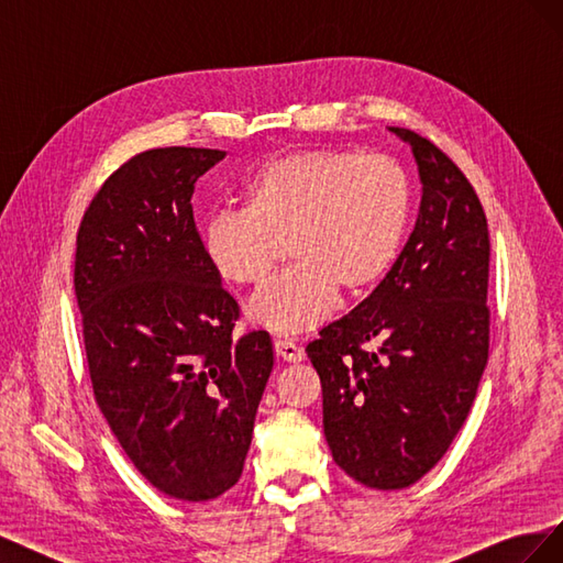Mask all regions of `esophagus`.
Instances as JSON below:
<instances>
[{"mask_svg":"<svg viewBox=\"0 0 563 563\" xmlns=\"http://www.w3.org/2000/svg\"><path fill=\"white\" fill-rule=\"evenodd\" d=\"M275 352L282 362H288V364H298L305 360L302 347H298L296 343H288V340H277Z\"/></svg>","mask_w":563,"mask_h":563,"instance_id":"esophagus-1","label":"esophagus"}]
</instances>
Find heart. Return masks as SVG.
I'll use <instances>...</instances> for the list:
<instances>
[{
  "mask_svg": "<svg viewBox=\"0 0 563 563\" xmlns=\"http://www.w3.org/2000/svg\"><path fill=\"white\" fill-rule=\"evenodd\" d=\"M411 220V185L389 157L302 150L265 162L242 187V211L201 225V251L218 279L267 277L286 242L294 265L249 302V317L277 335H300L327 317L338 288L356 296L395 265Z\"/></svg>",
  "mask_w": 563,
  "mask_h": 563,
  "instance_id": "b5f03b06",
  "label": "heart"
}]
</instances>
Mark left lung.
<instances>
[{
	"label": "left lung",
	"mask_w": 563,
	"mask_h": 563,
	"mask_svg": "<svg viewBox=\"0 0 563 563\" xmlns=\"http://www.w3.org/2000/svg\"><path fill=\"white\" fill-rule=\"evenodd\" d=\"M411 145L416 228L368 298L319 331L308 356L338 467L397 490L428 474L463 428L488 362V225L474 187L434 143Z\"/></svg>",
	"instance_id": "obj_1"
}]
</instances>
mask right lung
<instances>
[{
    "mask_svg": "<svg viewBox=\"0 0 563 563\" xmlns=\"http://www.w3.org/2000/svg\"><path fill=\"white\" fill-rule=\"evenodd\" d=\"M223 157L209 147L135 155L91 199L75 253L100 411L135 470L190 503L240 482L275 364L267 331L232 333L240 305L195 225V183Z\"/></svg>",
    "mask_w": 563,
    "mask_h": 563,
    "instance_id": "right-lung-1",
    "label": "right lung"
}]
</instances>
